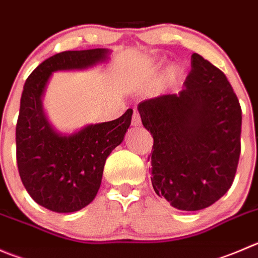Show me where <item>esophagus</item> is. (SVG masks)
<instances>
[{
	"label": "esophagus",
	"mask_w": 258,
	"mask_h": 258,
	"mask_svg": "<svg viewBox=\"0 0 258 258\" xmlns=\"http://www.w3.org/2000/svg\"><path fill=\"white\" fill-rule=\"evenodd\" d=\"M132 126L134 127L141 126V118H140L139 112H136V111H135L134 114H132Z\"/></svg>",
	"instance_id": "obj_1"
}]
</instances>
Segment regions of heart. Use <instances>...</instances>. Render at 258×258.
Instances as JSON below:
<instances>
[{
  "label": "heart",
  "mask_w": 258,
  "mask_h": 258,
  "mask_svg": "<svg viewBox=\"0 0 258 258\" xmlns=\"http://www.w3.org/2000/svg\"><path fill=\"white\" fill-rule=\"evenodd\" d=\"M169 76H170V78L174 79V81H176V79H180V78H181V76H182V71H181V69L179 68V67H174V68L170 69Z\"/></svg>",
  "instance_id": "obj_1"
}]
</instances>
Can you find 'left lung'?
Here are the masks:
<instances>
[{
  "mask_svg": "<svg viewBox=\"0 0 258 258\" xmlns=\"http://www.w3.org/2000/svg\"><path fill=\"white\" fill-rule=\"evenodd\" d=\"M177 94L137 106L154 137L155 192L179 211H201L228 191L241 154L242 111L223 72L199 54Z\"/></svg>",
  "mask_w": 258,
  "mask_h": 258,
  "instance_id": "left-lung-1",
  "label": "left lung"
}]
</instances>
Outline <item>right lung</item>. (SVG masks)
<instances>
[{
	"instance_id": "obj_1",
	"label": "right lung",
	"mask_w": 258,
	"mask_h": 258,
	"mask_svg": "<svg viewBox=\"0 0 258 258\" xmlns=\"http://www.w3.org/2000/svg\"><path fill=\"white\" fill-rule=\"evenodd\" d=\"M112 50L62 51L47 57L26 79L16 126V157L25 189L39 206L73 213L96 198L107 157L122 144L132 111L119 118L60 132L47 118L44 97L56 72L87 71L104 66Z\"/></svg>"
}]
</instances>
